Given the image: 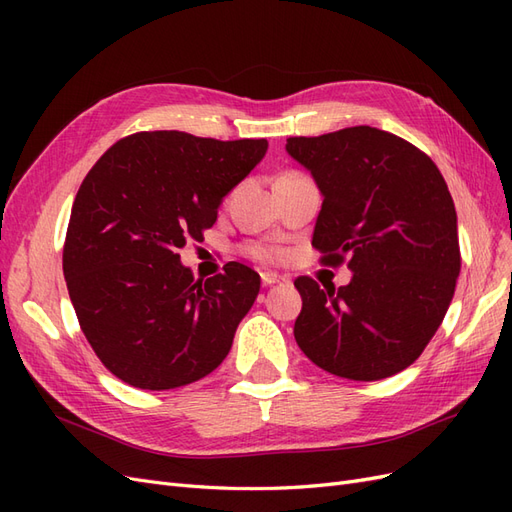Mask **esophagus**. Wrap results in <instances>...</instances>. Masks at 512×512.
I'll use <instances>...</instances> for the list:
<instances>
[{
  "label": "esophagus",
  "mask_w": 512,
  "mask_h": 512,
  "mask_svg": "<svg viewBox=\"0 0 512 512\" xmlns=\"http://www.w3.org/2000/svg\"><path fill=\"white\" fill-rule=\"evenodd\" d=\"M275 284H290L286 275H277V273H262V286H275Z\"/></svg>",
  "instance_id": "obj_1"
}]
</instances>
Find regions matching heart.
<instances>
[{
	"instance_id": "b5f03b06",
	"label": "heart",
	"mask_w": 512,
	"mask_h": 512,
	"mask_svg": "<svg viewBox=\"0 0 512 512\" xmlns=\"http://www.w3.org/2000/svg\"><path fill=\"white\" fill-rule=\"evenodd\" d=\"M254 256H258V258H273L275 252H273V250H267V247H256Z\"/></svg>"
}]
</instances>
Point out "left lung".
Returning <instances> with one entry per match:
<instances>
[{"label":"left lung","mask_w":512,"mask_h":512,"mask_svg":"<svg viewBox=\"0 0 512 512\" xmlns=\"http://www.w3.org/2000/svg\"><path fill=\"white\" fill-rule=\"evenodd\" d=\"M322 194L312 245L352 280L294 286V339L312 363L348 380L410 367L436 335L461 269L457 213L438 166L404 138L371 126L286 141Z\"/></svg>","instance_id":"8db88e82"}]
</instances>
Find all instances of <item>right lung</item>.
I'll return each mask as SVG.
<instances>
[{
	"label": "right lung",
	"instance_id": "right-lung-1",
	"mask_svg": "<svg viewBox=\"0 0 512 512\" xmlns=\"http://www.w3.org/2000/svg\"><path fill=\"white\" fill-rule=\"evenodd\" d=\"M267 149L265 138L138 132L87 173L70 213L64 275L87 342L119 380L177 389L226 359L260 275L228 262L200 282L177 252L203 239Z\"/></svg>",
	"mask_w": 512,
	"mask_h": 512
}]
</instances>
